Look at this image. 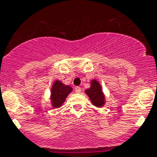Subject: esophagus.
<instances>
[{
	"instance_id": "obj_1",
	"label": "esophagus",
	"mask_w": 157,
	"mask_h": 157,
	"mask_svg": "<svg viewBox=\"0 0 157 157\" xmlns=\"http://www.w3.org/2000/svg\"><path fill=\"white\" fill-rule=\"evenodd\" d=\"M74 91H75L76 93H80L81 91V88H80V87H75Z\"/></svg>"
}]
</instances>
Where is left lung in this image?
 I'll use <instances>...</instances> for the list:
<instances>
[{
	"label": "left lung",
	"instance_id": "1",
	"mask_svg": "<svg viewBox=\"0 0 157 157\" xmlns=\"http://www.w3.org/2000/svg\"><path fill=\"white\" fill-rule=\"evenodd\" d=\"M86 94L89 96L93 105L97 107H101L105 103V98L101 91V85L97 80L91 81V87L85 91Z\"/></svg>",
	"mask_w": 157,
	"mask_h": 157
}]
</instances>
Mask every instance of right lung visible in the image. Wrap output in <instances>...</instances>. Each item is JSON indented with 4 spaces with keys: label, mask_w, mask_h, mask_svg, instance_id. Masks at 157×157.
I'll return each mask as SVG.
<instances>
[{
    "label": "right lung",
    "mask_w": 157,
    "mask_h": 157,
    "mask_svg": "<svg viewBox=\"0 0 157 157\" xmlns=\"http://www.w3.org/2000/svg\"><path fill=\"white\" fill-rule=\"evenodd\" d=\"M72 87L68 85H64L59 80H56L52 87L51 93V100L52 105L55 108L61 106L62 104L65 101L66 97L72 91Z\"/></svg>",
    "instance_id": "obj_1"
}]
</instances>
